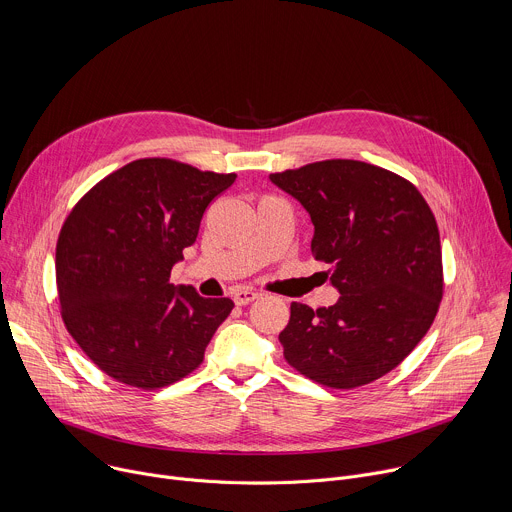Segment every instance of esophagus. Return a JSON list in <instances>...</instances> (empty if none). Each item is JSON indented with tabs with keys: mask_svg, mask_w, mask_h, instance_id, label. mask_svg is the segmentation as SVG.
<instances>
[{
	"mask_svg": "<svg viewBox=\"0 0 512 512\" xmlns=\"http://www.w3.org/2000/svg\"><path fill=\"white\" fill-rule=\"evenodd\" d=\"M257 298H259V294H255V291H251V289H237L233 294V300L237 306H247V304L255 302Z\"/></svg>",
	"mask_w": 512,
	"mask_h": 512,
	"instance_id": "34e87169",
	"label": "esophagus"
}]
</instances>
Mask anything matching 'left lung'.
<instances>
[{"label": "left lung", "instance_id": "1", "mask_svg": "<svg viewBox=\"0 0 512 512\" xmlns=\"http://www.w3.org/2000/svg\"><path fill=\"white\" fill-rule=\"evenodd\" d=\"M314 223L312 255L330 265L334 306L291 302L279 342L304 377L332 387L369 385L427 334L442 302L440 231L405 178L356 160H324L269 174Z\"/></svg>", "mask_w": 512, "mask_h": 512}]
</instances>
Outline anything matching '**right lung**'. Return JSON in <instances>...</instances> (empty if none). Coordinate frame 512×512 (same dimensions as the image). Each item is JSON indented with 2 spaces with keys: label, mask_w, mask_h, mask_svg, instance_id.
I'll use <instances>...</instances> for the list:
<instances>
[{
  "label": "right lung",
  "mask_w": 512,
  "mask_h": 512,
  "mask_svg": "<svg viewBox=\"0 0 512 512\" xmlns=\"http://www.w3.org/2000/svg\"><path fill=\"white\" fill-rule=\"evenodd\" d=\"M235 178L143 158L95 184L66 216L56 243L62 322L117 383L154 391L184 379L235 308L170 283L206 206Z\"/></svg>",
  "instance_id": "obj_1"
}]
</instances>
